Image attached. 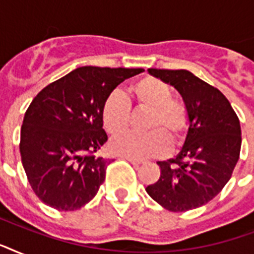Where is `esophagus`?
I'll use <instances>...</instances> for the list:
<instances>
[{"label": "esophagus", "instance_id": "esophagus-1", "mask_svg": "<svg viewBox=\"0 0 254 254\" xmlns=\"http://www.w3.org/2000/svg\"><path fill=\"white\" fill-rule=\"evenodd\" d=\"M124 158L129 161L131 165H141L142 163V159H135V158H131V157H124Z\"/></svg>", "mask_w": 254, "mask_h": 254}]
</instances>
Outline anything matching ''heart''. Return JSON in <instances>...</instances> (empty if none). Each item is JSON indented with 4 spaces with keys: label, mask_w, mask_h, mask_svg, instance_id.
<instances>
[{
    "label": "heart",
    "mask_w": 254,
    "mask_h": 254,
    "mask_svg": "<svg viewBox=\"0 0 254 254\" xmlns=\"http://www.w3.org/2000/svg\"><path fill=\"white\" fill-rule=\"evenodd\" d=\"M135 108L149 111L145 121L147 133H127L109 143L112 154L141 159L169 151V139L178 145L189 129V109L183 101L171 97V88L157 77L145 76L129 87ZM130 105L120 93H111L101 108L104 129L111 135L123 134L130 125Z\"/></svg>",
    "instance_id": "heart-1"
}]
</instances>
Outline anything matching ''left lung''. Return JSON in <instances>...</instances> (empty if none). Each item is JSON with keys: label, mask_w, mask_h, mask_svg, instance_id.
Returning a JSON list of instances; mask_svg holds the SVG:
<instances>
[{"label": "left lung", "mask_w": 254, "mask_h": 254, "mask_svg": "<svg viewBox=\"0 0 254 254\" xmlns=\"http://www.w3.org/2000/svg\"><path fill=\"white\" fill-rule=\"evenodd\" d=\"M179 92L189 109L185 142L175 158L157 162L161 177L146 192L163 208L185 212L212 200L231 179L241 149V127L217 88L187 69L149 68Z\"/></svg>", "instance_id": "obj_1"}]
</instances>
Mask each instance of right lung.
<instances>
[{"instance_id": "add662e5", "label": "right lung", "mask_w": 254, "mask_h": 254, "mask_svg": "<svg viewBox=\"0 0 254 254\" xmlns=\"http://www.w3.org/2000/svg\"><path fill=\"white\" fill-rule=\"evenodd\" d=\"M142 68L79 67L38 93L21 127V159L45 204L75 211L95 197L109 161L93 153L107 142L101 108L124 80Z\"/></svg>"}]
</instances>
